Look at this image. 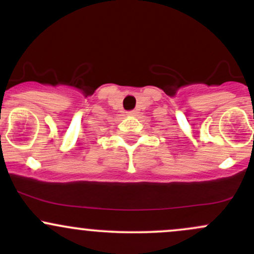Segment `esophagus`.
<instances>
[{
	"label": "esophagus",
	"instance_id": "1",
	"mask_svg": "<svg viewBox=\"0 0 254 254\" xmlns=\"http://www.w3.org/2000/svg\"><path fill=\"white\" fill-rule=\"evenodd\" d=\"M127 116H135L136 111H127Z\"/></svg>",
	"mask_w": 254,
	"mask_h": 254
}]
</instances>
